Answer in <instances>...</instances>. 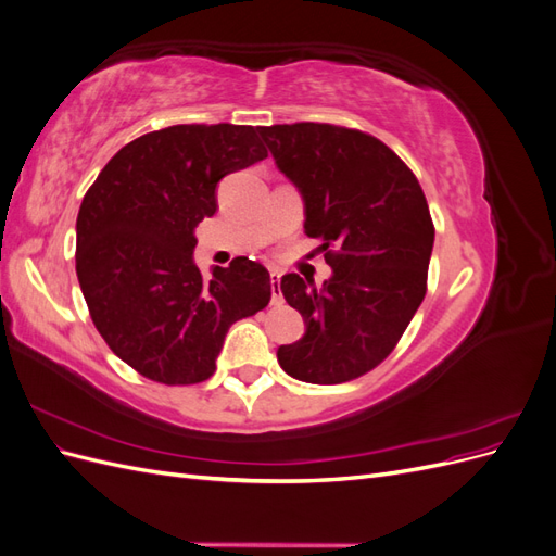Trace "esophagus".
<instances>
[{
  "label": "esophagus",
  "instance_id": "34e87169",
  "mask_svg": "<svg viewBox=\"0 0 556 556\" xmlns=\"http://www.w3.org/2000/svg\"><path fill=\"white\" fill-rule=\"evenodd\" d=\"M271 304L280 306L282 304V294H280V274L271 271Z\"/></svg>",
  "mask_w": 556,
  "mask_h": 556
}]
</instances>
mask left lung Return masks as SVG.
<instances>
[{"mask_svg":"<svg viewBox=\"0 0 556 556\" xmlns=\"http://www.w3.org/2000/svg\"><path fill=\"white\" fill-rule=\"evenodd\" d=\"M260 134L304 197V229L323 239L333 271L319 290L299 274L280 278L306 333L278 348V364L313 384L355 380L396 348L427 294L433 223L425 192L394 150L366 131L294 123Z\"/></svg>","mask_w":556,"mask_h":556,"instance_id":"left-lung-1","label":"left lung"}]
</instances>
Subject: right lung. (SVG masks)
I'll return each instance as SVG.
<instances>
[{"instance_id": "obj_1", "label": "right lung", "mask_w": 556, "mask_h": 556, "mask_svg": "<svg viewBox=\"0 0 556 556\" xmlns=\"http://www.w3.org/2000/svg\"><path fill=\"white\" fill-rule=\"evenodd\" d=\"M257 134L229 123L143 134L83 197L80 292L106 345L148 380H208L229 327L271 299L260 262L237 257L204 280L192 260L194 227L217 211V182L268 155Z\"/></svg>"}]
</instances>
